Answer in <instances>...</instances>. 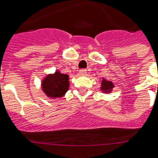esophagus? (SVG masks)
Masks as SVG:
<instances>
[{
    "label": "esophagus",
    "mask_w": 158,
    "mask_h": 158,
    "mask_svg": "<svg viewBox=\"0 0 158 158\" xmlns=\"http://www.w3.org/2000/svg\"><path fill=\"white\" fill-rule=\"evenodd\" d=\"M79 73H80L81 75H86V70L84 69H81L80 71H79Z\"/></svg>",
    "instance_id": "1"
}]
</instances>
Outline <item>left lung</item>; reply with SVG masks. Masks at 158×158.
<instances>
[{
    "mask_svg": "<svg viewBox=\"0 0 158 158\" xmlns=\"http://www.w3.org/2000/svg\"><path fill=\"white\" fill-rule=\"evenodd\" d=\"M113 87V84L112 81H108L105 80V79H103V81H102V85H101V89H102V90L109 92Z\"/></svg>",
    "mask_w": 158,
    "mask_h": 158,
    "instance_id": "8db88e82",
    "label": "left lung"
}]
</instances>
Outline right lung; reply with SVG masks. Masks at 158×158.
Instances as JSON below:
<instances>
[{
  "mask_svg": "<svg viewBox=\"0 0 158 158\" xmlns=\"http://www.w3.org/2000/svg\"><path fill=\"white\" fill-rule=\"evenodd\" d=\"M43 90L49 97H62L69 89V76L56 72L48 75L42 81Z\"/></svg>",
  "mask_w": 158,
  "mask_h": 158,
  "instance_id": "add662e5",
  "label": "right lung"
}]
</instances>
